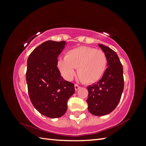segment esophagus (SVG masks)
<instances>
[{
	"mask_svg": "<svg viewBox=\"0 0 146 146\" xmlns=\"http://www.w3.org/2000/svg\"><path fill=\"white\" fill-rule=\"evenodd\" d=\"M80 88V86H78V84H75V89L76 91H77Z\"/></svg>",
	"mask_w": 146,
	"mask_h": 146,
	"instance_id": "obj_1",
	"label": "esophagus"
}]
</instances>
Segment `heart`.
I'll list each match as a JSON object with an SVG mask.
<instances>
[{
    "label": "heart",
    "instance_id": "obj_1",
    "mask_svg": "<svg viewBox=\"0 0 146 146\" xmlns=\"http://www.w3.org/2000/svg\"><path fill=\"white\" fill-rule=\"evenodd\" d=\"M108 58L100 49L80 46L69 50L65 57L58 58L57 67L66 80H71L75 74L86 84H93L99 80L107 68Z\"/></svg>",
    "mask_w": 146,
    "mask_h": 146
}]
</instances>
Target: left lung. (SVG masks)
Instances as JSON below:
<instances>
[{
    "label": "left lung",
    "instance_id": "left-lung-1",
    "mask_svg": "<svg viewBox=\"0 0 146 146\" xmlns=\"http://www.w3.org/2000/svg\"><path fill=\"white\" fill-rule=\"evenodd\" d=\"M108 58V68L97 84L87 88L88 111L96 116L112 112L119 103L123 90V67L117 53L102 44H98Z\"/></svg>",
    "mask_w": 146,
    "mask_h": 146
}]
</instances>
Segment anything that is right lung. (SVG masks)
Wrapping results in <instances>:
<instances>
[{"label": "right lung", "mask_w": 146, "mask_h": 146, "mask_svg": "<svg viewBox=\"0 0 146 146\" xmlns=\"http://www.w3.org/2000/svg\"><path fill=\"white\" fill-rule=\"evenodd\" d=\"M65 44V41H46L32 51L27 62L29 98L39 113L49 118L65 114L68 99L75 91L74 84L64 80L57 68V57Z\"/></svg>", "instance_id": "add662e5"}]
</instances>
